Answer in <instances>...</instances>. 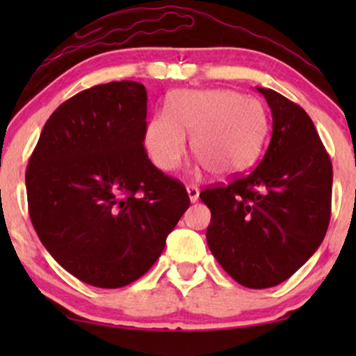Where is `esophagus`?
Instances as JSON below:
<instances>
[{
    "instance_id": "esophagus-1",
    "label": "esophagus",
    "mask_w": 356,
    "mask_h": 356,
    "mask_svg": "<svg viewBox=\"0 0 356 356\" xmlns=\"http://www.w3.org/2000/svg\"><path fill=\"white\" fill-rule=\"evenodd\" d=\"M187 194H189L191 202H195L199 199V187L197 186H187Z\"/></svg>"
}]
</instances>
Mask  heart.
Instances as JSON below:
<instances>
[{"label": "heart", "mask_w": 356, "mask_h": 356, "mask_svg": "<svg viewBox=\"0 0 356 356\" xmlns=\"http://www.w3.org/2000/svg\"><path fill=\"white\" fill-rule=\"evenodd\" d=\"M268 130L266 110L256 99L226 88L175 90L164 112L149 118L144 144L152 162L174 170L191 152L214 175H232L256 161Z\"/></svg>", "instance_id": "obj_1"}]
</instances>
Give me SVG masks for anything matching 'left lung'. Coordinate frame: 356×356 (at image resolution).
Segmentation results:
<instances>
[{
  "instance_id": "left-lung-1",
  "label": "left lung",
  "mask_w": 356,
  "mask_h": 356,
  "mask_svg": "<svg viewBox=\"0 0 356 356\" xmlns=\"http://www.w3.org/2000/svg\"><path fill=\"white\" fill-rule=\"evenodd\" d=\"M257 92L273 117L259 165L199 197L211 211L212 254L239 284L263 289L295 275L320 248L332 216L333 167L300 105L271 88Z\"/></svg>"
}]
</instances>
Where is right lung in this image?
I'll return each mask as SVG.
<instances>
[{
    "label": "right lung",
    "mask_w": 356,
    "mask_h": 356,
    "mask_svg": "<svg viewBox=\"0 0 356 356\" xmlns=\"http://www.w3.org/2000/svg\"><path fill=\"white\" fill-rule=\"evenodd\" d=\"M147 90L110 81L60 105L26 167L28 212L61 268L97 288L144 276L191 206L144 147Z\"/></svg>",
    "instance_id": "obj_1"
}]
</instances>
